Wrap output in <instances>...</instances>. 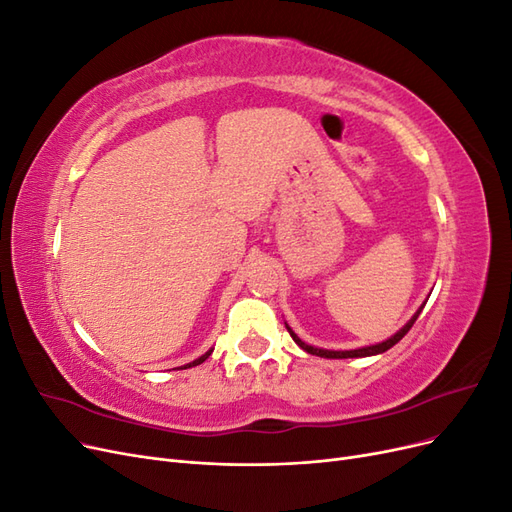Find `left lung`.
Listing matches in <instances>:
<instances>
[{
    "label": "left lung",
    "instance_id": "left-lung-1",
    "mask_svg": "<svg viewBox=\"0 0 512 512\" xmlns=\"http://www.w3.org/2000/svg\"><path fill=\"white\" fill-rule=\"evenodd\" d=\"M427 303V301H425ZM425 303L416 309L414 312V316L404 324V327H401L395 335H391L389 339H384V342H380V344H371V346H363V348H354V350H324V348H316V346H309V344H305L303 339L294 333L288 324H286V329H288V333H290V337L294 339V344H297L299 348H303L305 352H309V354H314V356H324V359H359V356H376V354H382V352H386L389 348H393L401 337H404L410 329H412V324L416 322V318H418V314L423 312V307H425Z\"/></svg>",
    "mask_w": 512,
    "mask_h": 512
}]
</instances>
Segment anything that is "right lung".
<instances>
[{"label": "right lung", "instance_id": "obj_1", "mask_svg": "<svg viewBox=\"0 0 512 512\" xmlns=\"http://www.w3.org/2000/svg\"><path fill=\"white\" fill-rule=\"evenodd\" d=\"M211 352H213V348L211 350H207L203 356H198V359H194L192 363H188V365H183V367H179V369H188V367H196V365H200V363H205L209 356H211Z\"/></svg>", "mask_w": 512, "mask_h": 512}]
</instances>
